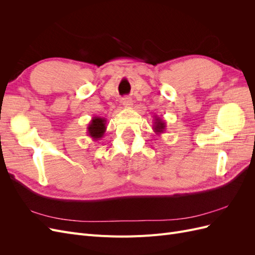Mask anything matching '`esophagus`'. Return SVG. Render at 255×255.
<instances>
[{"mask_svg":"<svg viewBox=\"0 0 255 255\" xmlns=\"http://www.w3.org/2000/svg\"><path fill=\"white\" fill-rule=\"evenodd\" d=\"M122 105L125 106V107H129V106H132V100H130V98H128V97H126V98H123L122 99Z\"/></svg>","mask_w":255,"mask_h":255,"instance_id":"obj_1","label":"esophagus"}]
</instances>
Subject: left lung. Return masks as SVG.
Instances as JSON below:
<instances>
[{"instance_id": "8db88e82", "label": "left lung", "mask_w": 255, "mask_h": 255, "mask_svg": "<svg viewBox=\"0 0 255 255\" xmlns=\"http://www.w3.org/2000/svg\"><path fill=\"white\" fill-rule=\"evenodd\" d=\"M154 122H153V130L154 133H155L156 135H159V134H163L165 133L166 130V122L165 120H163V118L158 117V116H154Z\"/></svg>"}]
</instances>
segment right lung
I'll return each mask as SVG.
<instances>
[{
    "instance_id": "obj_1",
    "label": "right lung",
    "mask_w": 255,
    "mask_h": 255,
    "mask_svg": "<svg viewBox=\"0 0 255 255\" xmlns=\"http://www.w3.org/2000/svg\"><path fill=\"white\" fill-rule=\"evenodd\" d=\"M106 130V119L95 116L92 117L87 127V135L95 141L100 140L104 136Z\"/></svg>"
}]
</instances>
